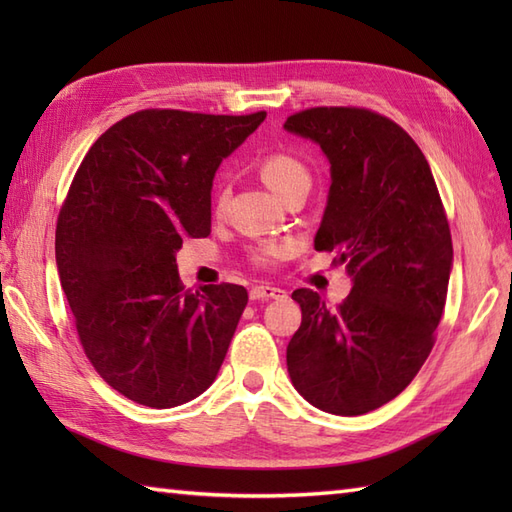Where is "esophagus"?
I'll return each instance as SVG.
<instances>
[{"mask_svg": "<svg viewBox=\"0 0 512 512\" xmlns=\"http://www.w3.org/2000/svg\"><path fill=\"white\" fill-rule=\"evenodd\" d=\"M250 299L259 301V299H288V292L281 290L277 286H253L250 288Z\"/></svg>", "mask_w": 512, "mask_h": 512, "instance_id": "1", "label": "esophagus"}]
</instances>
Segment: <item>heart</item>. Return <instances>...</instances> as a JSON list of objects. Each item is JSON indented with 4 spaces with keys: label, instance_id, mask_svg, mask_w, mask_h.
I'll return each mask as SVG.
<instances>
[{
    "label": "heart",
    "instance_id": "heart-1",
    "mask_svg": "<svg viewBox=\"0 0 512 512\" xmlns=\"http://www.w3.org/2000/svg\"><path fill=\"white\" fill-rule=\"evenodd\" d=\"M259 176L268 184V189L273 191L277 198L284 200L286 195L301 187V184H310V171L303 165L301 160L288 154H270L262 160L259 165ZM226 202V191L220 193V200H217V206H222ZM290 246L288 244H266L255 253L257 262L268 264L275 262V259H281L288 255Z\"/></svg>",
    "mask_w": 512,
    "mask_h": 512
}]
</instances>
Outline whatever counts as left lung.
I'll use <instances>...</instances> for the list:
<instances>
[{
	"mask_svg": "<svg viewBox=\"0 0 512 512\" xmlns=\"http://www.w3.org/2000/svg\"><path fill=\"white\" fill-rule=\"evenodd\" d=\"M330 162V191L314 248L334 250L352 290L332 310L292 292L301 325L286 350L292 385L334 416H361L396 398L433 347L453 244L436 180L413 138L385 116L314 107L284 123Z\"/></svg>",
	"mask_w": 512,
	"mask_h": 512,
	"instance_id": "obj_1",
	"label": "left lung"
}]
</instances>
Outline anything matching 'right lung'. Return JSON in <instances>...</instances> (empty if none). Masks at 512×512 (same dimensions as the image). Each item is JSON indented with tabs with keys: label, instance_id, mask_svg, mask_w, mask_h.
<instances>
[{
	"label": "right lung",
	"instance_id": "1",
	"mask_svg": "<svg viewBox=\"0 0 512 512\" xmlns=\"http://www.w3.org/2000/svg\"><path fill=\"white\" fill-rule=\"evenodd\" d=\"M264 118L136 112L96 140L72 180L54 239L61 288L90 363L138 405H184L220 372L248 292L184 290L176 253L184 237L211 233L215 171Z\"/></svg>",
	"mask_w": 512,
	"mask_h": 512
}]
</instances>
